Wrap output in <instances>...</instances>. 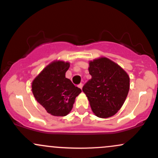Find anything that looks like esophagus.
<instances>
[{
    "label": "esophagus",
    "mask_w": 158,
    "mask_h": 158,
    "mask_svg": "<svg viewBox=\"0 0 158 158\" xmlns=\"http://www.w3.org/2000/svg\"><path fill=\"white\" fill-rule=\"evenodd\" d=\"M78 86H79V88H81V89H82V87H83V84H80L79 85H78Z\"/></svg>",
    "instance_id": "34e87169"
}]
</instances>
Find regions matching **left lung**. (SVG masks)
<instances>
[{"label":"left lung","mask_w":158,"mask_h":158,"mask_svg":"<svg viewBox=\"0 0 158 158\" xmlns=\"http://www.w3.org/2000/svg\"><path fill=\"white\" fill-rule=\"evenodd\" d=\"M92 78L83 86L95 115L101 118L112 117L124 103L130 89V77L114 62L100 57L89 62Z\"/></svg>","instance_id":"1"}]
</instances>
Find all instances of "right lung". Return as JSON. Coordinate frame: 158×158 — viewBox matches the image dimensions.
Listing matches in <instances>:
<instances>
[{"label":"right lung","mask_w":158,"mask_h":158,"mask_svg":"<svg viewBox=\"0 0 158 158\" xmlns=\"http://www.w3.org/2000/svg\"><path fill=\"white\" fill-rule=\"evenodd\" d=\"M70 63L56 60L47 65L32 81L35 99L53 116H65L72 111L81 89L65 77Z\"/></svg>","instance_id":"obj_1"}]
</instances>
